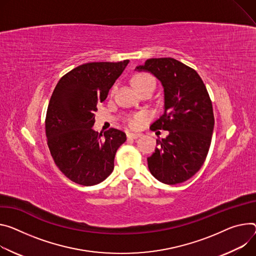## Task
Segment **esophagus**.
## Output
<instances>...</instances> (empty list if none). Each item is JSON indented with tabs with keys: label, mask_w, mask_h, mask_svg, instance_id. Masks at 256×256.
<instances>
[{
	"label": "esophagus",
	"mask_w": 256,
	"mask_h": 256,
	"mask_svg": "<svg viewBox=\"0 0 256 256\" xmlns=\"http://www.w3.org/2000/svg\"><path fill=\"white\" fill-rule=\"evenodd\" d=\"M126 136H128V138H134V140H136V138H140L142 134H134V132H128Z\"/></svg>",
	"instance_id": "34e87169"
}]
</instances>
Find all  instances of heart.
I'll list each match as a JSON object with an SVG mask.
<instances>
[{
  "label": "heart",
  "mask_w": 256,
  "mask_h": 256,
  "mask_svg": "<svg viewBox=\"0 0 256 256\" xmlns=\"http://www.w3.org/2000/svg\"><path fill=\"white\" fill-rule=\"evenodd\" d=\"M132 84H134L136 90H138V88H144V86H148L154 88L155 82H154V78L148 74H138L134 76ZM114 92V88H112V92ZM140 120H141V115H138V114L136 115H130L128 118V124L132 128H136V126H138V122H140Z\"/></svg>",
  "instance_id": "1"
}]
</instances>
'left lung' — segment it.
<instances>
[{
    "label": "left lung",
    "instance_id": "obj_1",
    "mask_svg": "<svg viewBox=\"0 0 256 256\" xmlns=\"http://www.w3.org/2000/svg\"><path fill=\"white\" fill-rule=\"evenodd\" d=\"M134 70L153 74L164 92V112L151 130H168V136L156 140L147 158L149 170L164 184L187 180L203 166L212 143L214 116L206 86L193 68L174 58L148 59Z\"/></svg>",
    "mask_w": 256,
    "mask_h": 256
}]
</instances>
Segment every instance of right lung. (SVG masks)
Masks as SVG:
<instances>
[{
    "mask_svg": "<svg viewBox=\"0 0 256 256\" xmlns=\"http://www.w3.org/2000/svg\"><path fill=\"white\" fill-rule=\"evenodd\" d=\"M128 62L80 65L62 76L53 92L46 116L48 146L58 168L76 184L94 186L109 176L116 151L126 141L120 130L98 134L92 126L97 105Z\"/></svg>",
    "mask_w": 256,
    "mask_h": 256,
    "instance_id": "add662e5",
    "label": "right lung"
}]
</instances>
